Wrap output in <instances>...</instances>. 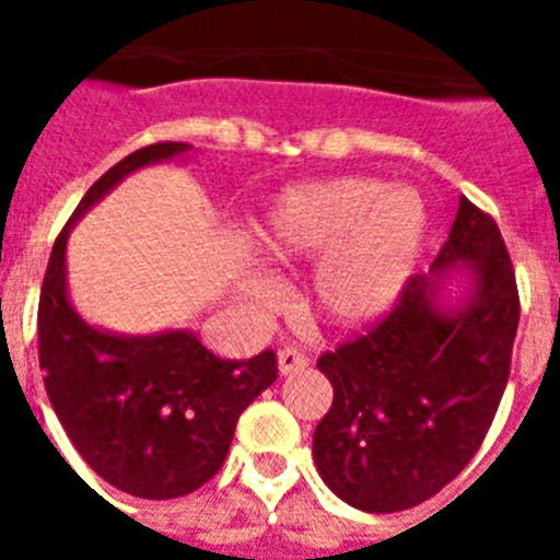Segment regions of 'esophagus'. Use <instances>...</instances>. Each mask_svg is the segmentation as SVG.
<instances>
[{
	"mask_svg": "<svg viewBox=\"0 0 560 560\" xmlns=\"http://www.w3.org/2000/svg\"><path fill=\"white\" fill-rule=\"evenodd\" d=\"M311 363V358H307L305 351L299 349H281L279 351V372L281 374H290V372H302V369Z\"/></svg>",
	"mask_w": 560,
	"mask_h": 560,
	"instance_id": "obj_1",
	"label": "esophagus"
}]
</instances>
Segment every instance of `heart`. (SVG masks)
Listing matches in <instances>:
<instances>
[{
    "label": "heart",
    "mask_w": 560,
    "mask_h": 560,
    "mask_svg": "<svg viewBox=\"0 0 560 560\" xmlns=\"http://www.w3.org/2000/svg\"><path fill=\"white\" fill-rule=\"evenodd\" d=\"M427 232L424 200L412 188H383L369 177H337L290 188L261 223L264 253L281 264L325 255L314 276L316 311L358 325L398 299ZM249 296L270 302L267 279H249Z\"/></svg>",
    "instance_id": "heart-1"
}]
</instances>
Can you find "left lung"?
I'll return each mask as SVG.
<instances>
[{
  "label": "left lung",
  "mask_w": 560,
  "mask_h": 560,
  "mask_svg": "<svg viewBox=\"0 0 560 560\" xmlns=\"http://www.w3.org/2000/svg\"><path fill=\"white\" fill-rule=\"evenodd\" d=\"M459 261L477 276L468 305L444 314L435 279L416 272L386 316L316 360L334 386L314 433L316 470L360 512H404L439 494L497 416L521 296L494 218L468 197H459L433 272Z\"/></svg>",
  "instance_id": "1"
}]
</instances>
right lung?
Here are the masks:
<instances>
[{
  "instance_id": "1",
  "label": "right lung",
  "mask_w": 560,
  "mask_h": 560,
  "mask_svg": "<svg viewBox=\"0 0 560 560\" xmlns=\"http://www.w3.org/2000/svg\"><path fill=\"white\" fill-rule=\"evenodd\" d=\"M156 142L130 153L83 194L57 235L39 290V369L74 451L98 477L142 500H174L206 486L226 459L241 412L279 377L276 351L223 360L194 334L116 337L92 328L66 296V237L118 179L186 153Z\"/></svg>"
}]
</instances>
